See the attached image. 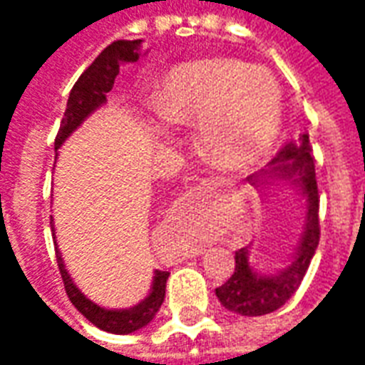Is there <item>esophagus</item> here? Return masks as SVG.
Here are the masks:
<instances>
[{
  "label": "esophagus",
  "instance_id": "obj_1",
  "mask_svg": "<svg viewBox=\"0 0 365 365\" xmlns=\"http://www.w3.org/2000/svg\"><path fill=\"white\" fill-rule=\"evenodd\" d=\"M215 185H222V183H215Z\"/></svg>",
  "mask_w": 365,
  "mask_h": 365
}]
</instances>
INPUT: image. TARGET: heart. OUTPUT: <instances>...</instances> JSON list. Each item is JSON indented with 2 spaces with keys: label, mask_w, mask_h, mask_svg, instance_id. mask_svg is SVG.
<instances>
[{
  "label": "heart",
  "mask_w": 365,
  "mask_h": 365,
  "mask_svg": "<svg viewBox=\"0 0 365 365\" xmlns=\"http://www.w3.org/2000/svg\"><path fill=\"white\" fill-rule=\"evenodd\" d=\"M170 127L195 125V143L221 168L250 166L272 148L282 127V91L260 68L230 58L175 66L152 97Z\"/></svg>",
  "instance_id": "b5f03b06"
}]
</instances>
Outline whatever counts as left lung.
<instances>
[{
    "instance_id": "left-lung-1",
    "label": "left lung",
    "mask_w": 365,
    "mask_h": 365,
    "mask_svg": "<svg viewBox=\"0 0 365 365\" xmlns=\"http://www.w3.org/2000/svg\"><path fill=\"white\" fill-rule=\"evenodd\" d=\"M248 182L260 190L275 182H287L297 187L299 195L305 199V225L289 262L272 274H264L254 266L250 256L252 246H246L235 254L237 266L232 275L215 289L225 309L242 317H262L285 305L299 289L319 246V190L309 133H297L285 144V148L277 152L268 168L250 175Z\"/></svg>"
}]
</instances>
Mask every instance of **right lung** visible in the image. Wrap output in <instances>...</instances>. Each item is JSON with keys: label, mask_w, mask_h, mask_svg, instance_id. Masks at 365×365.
<instances>
[{"label": "right lung", "mask_w": 365, "mask_h": 365, "mask_svg": "<svg viewBox=\"0 0 365 365\" xmlns=\"http://www.w3.org/2000/svg\"><path fill=\"white\" fill-rule=\"evenodd\" d=\"M140 46H143L140 38L138 41H115L78 78V82L74 83V88L70 91V97H68L66 111H64L58 135H56V140H54V150L58 152L60 146L66 143L68 136L72 135L76 128L82 127L83 120L88 119L90 115H93L99 107H103L107 103V93L113 90V83H115V78L119 74V68L123 64H133V62L140 58V54H143ZM51 229L54 230V219L52 217ZM52 237H54V248H56V262H58L60 275H62L68 297L72 301V305L91 324H96L97 329L111 332V334H130V332L144 329L156 317V313L160 311V305L164 303L166 282L170 272L154 269V277H152L148 295L140 303H136L135 307L105 309V307H99L97 303H93L91 299L86 297L82 291L78 289L74 279L68 274L66 264L62 260V252H60L58 245H56V235L52 232Z\"/></svg>", "instance_id": "add662e5"}]
</instances>
